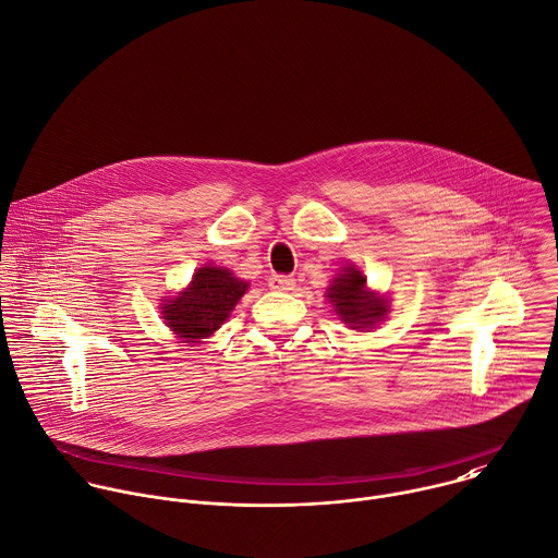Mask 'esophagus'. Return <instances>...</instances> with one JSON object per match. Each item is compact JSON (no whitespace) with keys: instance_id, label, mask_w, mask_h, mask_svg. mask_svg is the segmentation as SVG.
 <instances>
[{"instance_id":"obj_1","label":"esophagus","mask_w":558,"mask_h":558,"mask_svg":"<svg viewBox=\"0 0 558 558\" xmlns=\"http://www.w3.org/2000/svg\"><path fill=\"white\" fill-rule=\"evenodd\" d=\"M269 287L274 291H291L295 287V280L291 276H284V274H274L269 278Z\"/></svg>"}]
</instances>
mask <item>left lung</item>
Instances as JSON below:
<instances>
[{"instance_id": "left-lung-1", "label": "left lung", "mask_w": 558, "mask_h": 558, "mask_svg": "<svg viewBox=\"0 0 558 558\" xmlns=\"http://www.w3.org/2000/svg\"><path fill=\"white\" fill-rule=\"evenodd\" d=\"M335 313L356 330L373 328L377 317L388 313L386 300L365 291V278L354 267H348L328 289Z\"/></svg>"}]
</instances>
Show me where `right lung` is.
Here are the masks:
<instances>
[{"mask_svg":"<svg viewBox=\"0 0 558 558\" xmlns=\"http://www.w3.org/2000/svg\"><path fill=\"white\" fill-rule=\"evenodd\" d=\"M247 282L239 280L223 267H202L193 276L191 287L170 304L161 306L166 324L185 341L210 337L228 317Z\"/></svg>","mask_w":558,"mask_h":558,"instance_id":"obj_1","label":"right lung"}]
</instances>
